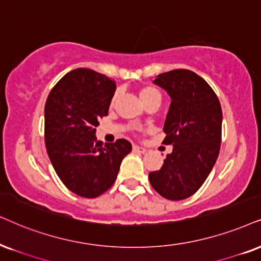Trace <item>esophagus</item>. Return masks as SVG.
I'll use <instances>...</instances> for the list:
<instances>
[{
	"label": "esophagus",
	"instance_id": "34e87169",
	"mask_svg": "<svg viewBox=\"0 0 261 261\" xmlns=\"http://www.w3.org/2000/svg\"><path fill=\"white\" fill-rule=\"evenodd\" d=\"M134 151H136V153H141V154H144L147 151V149L144 147H140V146H134L133 148Z\"/></svg>",
	"mask_w": 261,
	"mask_h": 261
}]
</instances>
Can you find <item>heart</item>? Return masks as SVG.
<instances>
[{"instance_id": "heart-1", "label": "heart", "mask_w": 261, "mask_h": 261, "mask_svg": "<svg viewBox=\"0 0 261 261\" xmlns=\"http://www.w3.org/2000/svg\"><path fill=\"white\" fill-rule=\"evenodd\" d=\"M118 98V92H115L114 96L112 97V101H111V106H113L115 103V101H117ZM140 98L142 101V103L143 105H147L151 101H160L161 102V95L160 92L156 90V89L151 88V87H146L143 89H141L140 90Z\"/></svg>"}]
</instances>
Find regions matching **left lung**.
<instances>
[{
  "instance_id": "1",
  "label": "left lung",
  "mask_w": 261,
  "mask_h": 261,
  "mask_svg": "<svg viewBox=\"0 0 261 261\" xmlns=\"http://www.w3.org/2000/svg\"><path fill=\"white\" fill-rule=\"evenodd\" d=\"M153 83L171 98L163 143L173 148L161 169L150 172L148 178L165 199L184 200L199 190L218 159L222 107L213 89L193 71L165 72Z\"/></svg>"
}]
</instances>
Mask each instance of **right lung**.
<instances>
[{
  "label": "right lung",
  "instance_id": "right-lung-1",
  "mask_svg": "<svg viewBox=\"0 0 261 261\" xmlns=\"http://www.w3.org/2000/svg\"><path fill=\"white\" fill-rule=\"evenodd\" d=\"M115 82L89 68H75L53 88L44 107V138L55 172L72 193L100 196L117 179L133 149L124 138L97 141L98 119L108 114Z\"/></svg>",
  "mask_w": 261,
  "mask_h": 261
}]
</instances>
